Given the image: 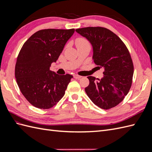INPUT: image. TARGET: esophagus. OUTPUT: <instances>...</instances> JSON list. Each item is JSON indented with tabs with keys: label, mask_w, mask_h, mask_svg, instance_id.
<instances>
[{
	"label": "esophagus",
	"mask_w": 152,
	"mask_h": 152,
	"mask_svg": "<svg viewBox=\"0 0 152 152\" xmlns=\"http://www.w3.org/2000/svg\"><path fill=\"white\" fill-rule=\"evenodd\" d=\"M73 77H74L75 79H80V78L82 77V76H80V75H73Z\"/></svg>",
	"instance_id": "esophagus-1"
}]
</instances>
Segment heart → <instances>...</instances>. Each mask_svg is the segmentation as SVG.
Returning <instances> with one entry per match:
<instances>
[{
    "label": "heart",
    "mask_w": 152,
    "mask_h": 152,
    "mask_svg": "<svg viewBox=\"0 0 152 152\" xmlns=\"http://www.w3.org/2000/svg\"><path fill=\"white\" fill-rule=\"evenodd\" d=\"M89 42H87V40L83 38H78L76 41H75V44L77 46L81 44H88Z\"/></svg>",
    "instance_id": "1"
}]
</instances>
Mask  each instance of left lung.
I'll list each match as a JSON object with an SVG mask.
<instances>
[{"label":"left lung","mask_w":152,"mask_h":152,"mask_svg":"<svg viewBox=\"0 0 152 152\" xmlns=\"http://www.w3.org/2000/svg\"><path fill=\"white\" fill-rule=\"evenodd\" d=\"M75 31L89 41L94 62L104 69L102 79L87 77L89 84L85 88L87 95L102 109L116 107L129 91L134 73L126 45L115 34L103 27H86Z\"/></svg>","instance_id":"1"}]
</instances>
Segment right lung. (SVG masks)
<instances>
[{"instance_id":"right-lung-1","label":"right lung","mask_w":152,"mask_h":152,"mask_svg":"<svg viewBox=\"0 0 152 152\" xmlns=\"http://www.w3.org/2000/svg\"><path fill=\"white\" fill-rule=\"evenodd\" d=\"M75 29H44L35 32L23 45L15 66L17 84L27 101L35 107L49 109L65 93L73 77L50 70Z\"/></svg>"}]
</instances>
